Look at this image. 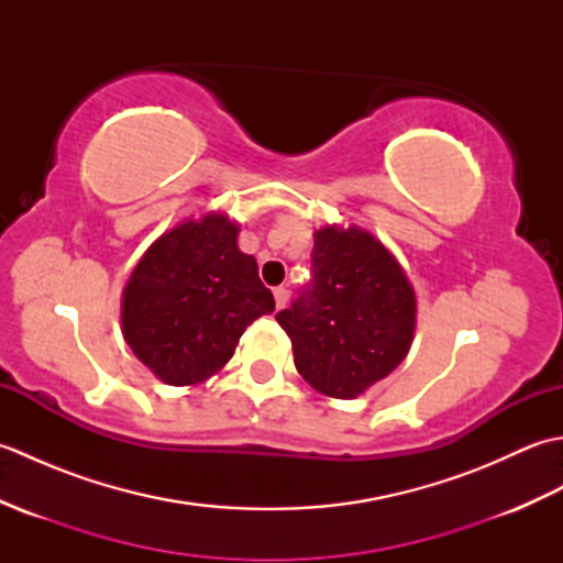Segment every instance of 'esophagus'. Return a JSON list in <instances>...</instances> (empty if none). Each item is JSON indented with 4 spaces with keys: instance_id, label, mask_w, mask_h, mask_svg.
<instances>
[{
    "instance_id": "1",
    "label": "esophagus",
    "mask_w": 563,
    "mask_h": 563,
    "mask_svg": "<svg viewBox=\"0 0 563 563\" xmlns=\"http://www.w3.org/2000/svg\"><path fill=\"white\" fill-rule=\"evenodd\" d=\"M273 297H275V307L283 309L285 305H288V300H290V290L288 288H275Z\"/></svg>"
}]
</instances>
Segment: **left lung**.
<instances>
[{
    "mask_svg": "<svg viewBox=\"0 0 563 563\" xmlns=\"http://www.w3.org/2000/svg\"><path fill=\"white\" fill-rule=\"evenodd\" d=\"M312 285L275 314L297 373L333 399H355L411 349L416 295L399 261L361 227L314 232Z\"/></svg>",
    "mask_w": 563,
    "mask_h": 563,
    "instance_id": "8db88e82",
    "label": "left lung"
}]
</instances>
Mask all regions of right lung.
<instances>
[{
  "label": "right lung",
  "mask_w": 563,
  "mask_h": 563,
  "mask_svg": "<svg viewBox=\"0 0 563 563\" xmlns=\"http://www.w3.org/2000/svg\"><path fill=\"white\" fill-rule=\"evenodd\" d=\"M239 224L222 212L188 218L140 258L123 290L130 349L166 385L212 377L251 321L275 309L256 258L239 251Z\"/></svg>",
  "instance_id": "add662e5"
}]
</instances>
